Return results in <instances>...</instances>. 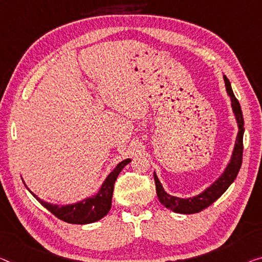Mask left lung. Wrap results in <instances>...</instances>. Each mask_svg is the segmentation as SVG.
<instances>
[{"label": "left lung", "instance_id": "8db88e82", "mask_svg": "<svg viewBox=\"0 0 262 262\" xmlns=\"http://www.w3.org/2000/svg\"><path fill=\"white\" fill-rule=\"evenodd\" d=\"M224 80H225V85H226V90L232 100L233 112H234L236 120H238V124H239V134H238V137H236L235 147H234V151H233L231 163L228 164V166L223 173V176H221L211 187H208L207 190L204 191L201 194L193 196V198H187V199L177 198V196H172L170 194H167V193L163 190L162 184H160L155 173L156 191H157V195H158L159 201L164 205L165 207L176 213L192 214V213H198L200 211L205 210V208L210 206V205H212L216 199L220 198V196L224 194V192L229 187V185L234 182L236 176H238V173L240 171L241 164H243V151H244L243 137H244V131H245L243 111H241L239 100L235 98L234 94H233L231 83H229V80L226 76H224Z\"/></svg>", "mask_w": 262, "mask_h": 262}]
</instances>
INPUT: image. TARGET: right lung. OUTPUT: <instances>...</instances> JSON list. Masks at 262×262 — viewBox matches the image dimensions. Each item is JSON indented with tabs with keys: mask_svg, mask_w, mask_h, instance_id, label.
<instances>
[{
	"mask_svg": "<svg viewBox=\"0 0 262 262\" xmlns=\"http://www.w3.org/2000/svg\"><path fill=\"white\" fill-rule=\"evenodd\" d=\"M130 159H125L120 162L114 171L107 176L105 182L102 185L98 193L91 198L84 199L74 205H66V206H57V205L48 204L36 196L33 192V194L37 199L41 205H43L47 210H49L56 218L61 219L66 223L69 224H91L95 223L103 216H105L111 208L112 194H114L115 183L117 180V177L123 170L124 166L130 163Z\"/></svg>",
	"mask_w": 262,
	"mask_h": 262,
	"instance_id": "right-lung-1",
	"label": "right lung"
}]
</instances>
